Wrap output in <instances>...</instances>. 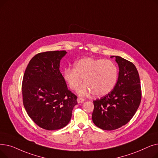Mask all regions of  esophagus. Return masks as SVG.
Returning <instances> with one entry per match:
<instances>
[{"mask_svg": "<svg viewBox=\"0 0 158 158\" xmlns=\"http://www.w3.org/2000/svg\"><path fill=\"white\" fill-rule=\"evenodd\" d=\"M85 101V99L82 98H77V102L78 103H83Z\"/></svg>", "mask_w": 158, "mask_h": 158, "instance_id": "34e87169", "label": "esophagus"}]
</instances>
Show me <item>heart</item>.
Masks as SVG:
<instances>
[{
  "instance_id": "b5f03b06",
  "label": "heart",
  "mask_w": 158,
  "mask_h": 158,
  "mask_svg": "<svg viewBox=\"0 0 158 158\" xmlns=\"http://www.w3.org/2000/svg\"><path fill=\"white\" fill-rule=\"evenodd\" d=\"M74 68L67 67L63 72L64 79L70 88L76 91L84 79L85 85L78 91L80 95L92 93L100 97L108 94L114 88L118 69L110 60L85 57L76 61Z\"/></svg>"
}]
</instances>
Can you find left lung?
Here are the masks:
<instances>
[{"mask_svg": "<svg viewBox=\"0 0 158 158\" xmlns=\"http://www.w3.org/2000/svg\"><path fill=\"white\" fill-rule=\"evenodd\" d=\"M115 58L119 67L117 84L110 93L94 101L92 120L96 126L107 131L118 129L128 123L142 99V88L135 65L120 56Z\"/></svg>", "mask_w": 158, "mask_h": 158, "instance_id": "8db88e82", "label": "left lung"}]
</instances>
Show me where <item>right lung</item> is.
<instances>
[{
    "instance_id": "obj_1",
    "label": "right lung",
    "mask_w": 158,
    "mask_h": 158,
    "mask_svg": "<svg viewBox=\"0 0 158 158\" xmlns=\"http://www.w3.org/2000/svg\"><path fill=\"white\" fill-rule=\"evenodd\" d=\"M65 51L35 55L25 71L22 91L29 117L46 130L60 129L69 123L77 97L70 91L60 70Z\"/></svg>"
}]
</instances>
